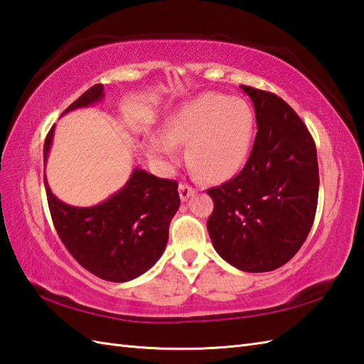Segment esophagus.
<instances>
[{
  "mask_svg": "<svg viewBox=\"0 0 364 364\" xmlns=\"http://www.w3.org/2000/svg\"><path fill=\"white\" fill-rule=\"evenodd\" d=\"M178 192H180V198L183 200V202H186V200H188L191 196H194L196 189H194V188H191V186H188V184L181 183V184H180V188H178Z\"/></svg>",
  "mask_w": 364,
  "mask_h": 364,
  "instance_id": "1",
  "label": "esophagus"
}]
</instances>
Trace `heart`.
Segmentation results:
<instances>
[{
    "label": "heart",
    "instance_id": "1",
    "mask_svg": "<svg viewBox=\"0 0 364 364\" xmlns=\"http://www.w3.org/2000/svg\"><path fill=\"white\" fill-rule=\"evenodd\" d=\"M167 129L168 139L150 144L153 156L173 162L175 144H189L192 170L205 180L222 181L233 176L249 156L255 114L244 98L210 92L178 107Z\"/></svg>",
    "mask_w": 364,
    "mask_h": 364
}]
</instances>
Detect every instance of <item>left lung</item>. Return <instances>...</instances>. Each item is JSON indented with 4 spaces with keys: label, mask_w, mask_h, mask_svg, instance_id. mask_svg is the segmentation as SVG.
I'll list each match as a JSON object with an SVG mask.
<instances>
[{
    "label": "left lung",
    "mask_w": 364,
    "mask_h": 364,
    "mask_svg": "<svg viewBox=\"0 0 364 364\" xmlns=\"http://www.w3.org/2000/svg\"><path fill=\"white\" fill-rule=\"evenodd\" d=\"M252 98L258 133L244 168L208 189V233L215 252L244 272H269L299 252L313 227L319 194L318 153L292 107L266 90Z\"/></svg>",
    "instance_id": "obj_1"
}]
</instances>
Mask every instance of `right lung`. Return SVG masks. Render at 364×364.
Wrapping results in <instances>:
<instances>
[{
  "mask_svg": "<svg viewBox=\"0 0 364 364\" xmlns=\"http://www.w3.org/2000/svg\"><path fill=\"white\" fill-rule=\"evenodd\" d=\"M103 84L73 102L70 112L102 102ZM54 125L45 139L43 164ZM51 219L60 241L80 264L106 282L123 283L145 274L166 250L168 225L180 208L178 183L134 168L119 192L95 206H72L53 194L43 175Z\"/></svg>",
  "mask_w": 364,
  "mask_h": 364,
  "instance_id": "obj_1",
  "label": "right lung"
}]
</instances>
